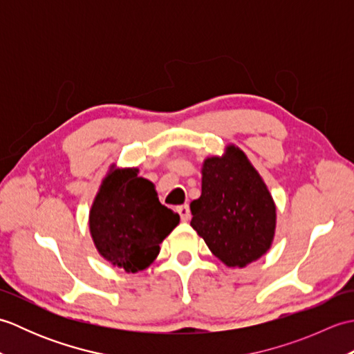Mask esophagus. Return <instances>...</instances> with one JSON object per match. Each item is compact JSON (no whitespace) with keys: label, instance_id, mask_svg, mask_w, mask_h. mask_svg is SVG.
<instances>
[{"label":"esophagus","instance_id":"34e87169","mask_svg":"<svg viewBox=\"0 0 354 354\" xmlns=\"http://www.w3.org/2000/svg\"><path fill=\"white\" fill-rule=\"evenodd\" d=\"M176 212L179 213V216H181V221H184V222H187L190 219V207L189 205H179L178 208H176Z\"/></svg>","mask_w":354,"mask_h":354}]
</instances>
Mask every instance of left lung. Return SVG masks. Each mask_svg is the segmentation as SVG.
Wrapping results in <instances>:
<instances>
[{"label": "left lung", "instance_id": "1", "mask_svg": "<svg viewBox=\"0 0 354 354\" xmlns=\"http://www.w3.org/2000/svg\"><path fill=\"white\" fill-rule=\"evenodd\" d=\"M190 225L228 268H245L274 242L277 208L268 187L242 149L202 164V193L190 204Z\"/></svg>", "mask_w": 354, "mask_h": 354}]
</instances>
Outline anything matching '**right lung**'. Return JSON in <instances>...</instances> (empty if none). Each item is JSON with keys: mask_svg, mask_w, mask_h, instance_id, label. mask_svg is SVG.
I'll use <instances>...</instances> for the list:
<instances>
[{"mask_svg": "<svg viewBox=\"0 0 354 354\" xmlns=\"http://www.w3.org/2000/svg\"><path fill=\"white\" fill-rule=\"evenodd\" d=\"M179 214L164 207L137 167L111 165L89 212V232L102 257L135 274L152 265Z\"/></svg>", "mask_w": 354, "mask_h": 354, "instance_id": "obj_1", "label": "right lung"}]
</instances>
